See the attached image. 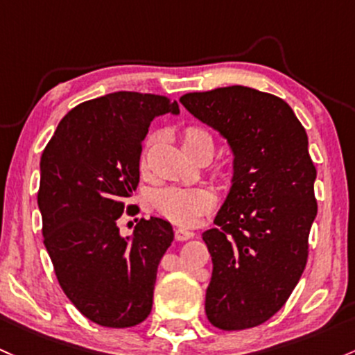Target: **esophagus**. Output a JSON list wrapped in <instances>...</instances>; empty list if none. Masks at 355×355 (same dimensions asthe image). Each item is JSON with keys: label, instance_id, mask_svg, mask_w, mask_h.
Returning a JSON list of instances; mask_svg holds the SVG:
<instances>
[{"label": "esophagus", "instance_id": "34e87169", "mask_svg": "<svg viewBox=\"0 0 355 355\" xmlns=\"http://www.w3.org/2000/svg\"><path fill=\"white\" fill-rule=\"evenodd\" d=\"M193 237V232L187 227H177L175 229V239L177 241H189Z\"/></svg>", "mask_w": 355, "mask_h": 355}]
</instances>
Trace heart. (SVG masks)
Instances as JSON below:
<instances>
[{"label":"heart","instance_id":"b5f03b06","mask_svg":"<svg viewBox=\"0 0 355 355\" xmlns=\"http://www.w3.org/2000/svg\"><path fill=\"white\" fill-rule=\"evenodd\" d=\"M153 141V138L148 139V145ZM182 145L190 157H196L198 153H209L214 151V138L205 128L190 124L182 131ZM141 165H145V157L141 159ZM222 177L229 175V166L220 168ZM155 209L159 216L177 224H193L198 217L204 216L216 205L217 197L212 189L204 185L197 187H182L170 185L165 189H159L151 197Z\"/></svg>","mask_w":355,"mask_h":355}]
</instances>
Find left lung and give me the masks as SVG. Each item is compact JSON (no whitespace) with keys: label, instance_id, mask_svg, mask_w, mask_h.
<instances>
[{"label":"left lung","instance_id":"8db88e82","mask_svg":"<svg viewBox=\"0 0 355 355\" xmlns=\"http://www.w3.org/2000/svg\"><path fill=\"white\" fill-rule=\"evenodd\" d=\"M232 151V180L202 234L212 256L205 313L214 327L244 330L286 303L309 258L317 178L309 136L283 99L231 85L180 97Z\"/></svg>","mask_w":355,"mask_h":355}]
</instances>
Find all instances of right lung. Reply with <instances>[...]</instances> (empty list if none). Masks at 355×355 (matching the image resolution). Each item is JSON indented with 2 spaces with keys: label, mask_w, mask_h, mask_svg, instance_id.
<instances>
[{
  "label": "right lung",
  "mask_w": 355,
  "mask_h": 355,
  "mask_svg": "<svg viewBox=\"0 0 355 355\" xmlns=\"http://www.w3.org/2000/svg\"><path fill=\"white\" fill-rule=\"evenodd\" d=\"M166 112L180 109L165 96L119 91L85 101L64 116L42 153L44 244L64 293L97 325L135 327L153 305L173 229L150 217L121 236L118 219L138 187L148 128Z\"/></svg>",
  "instance_id": "obj_1"
}]
</instances>
